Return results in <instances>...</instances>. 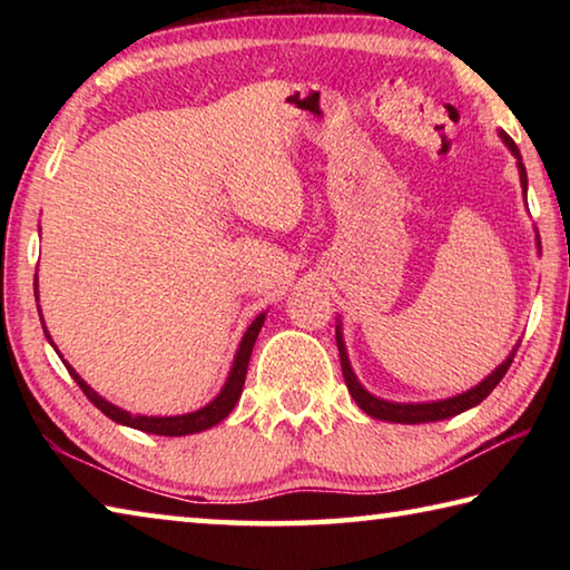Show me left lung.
<instances>
[{"label":"left lung","mask_w":570,"mask_h":570,"mask_svg":"<svg viewBox=\"0 0 570 570\" xmlns=\"http://www.w3.org/2000/svg\"><path fill=\"white\" fill-rule=\"evenodd\" d=\"M500 138L508 146V150L513 153L518 158V173H520V186H523V193L528 190V176H525V166H523V158H520V150L510 138L508 132L500 130ZM535 244L540 248V238H535ZM336 346H340V360H342V374H344V382H346V390L354 397V402L360 404V410H364L370 417L374 420H384V422H400V424H420V422H438V420H448V417H455V414L465 412L470 407H475L482 400L488 397L490 392H493L500 380L505 377L510 362H513L515 350L510 352L508 360L498 366L493 374H488L485 380H482L478 387H472L462 394H455V397L450 400H440V402H387V400H380L374 397V394L366 392L360 380H356V374L352 372V364H350V356H346V346L342 340V332L340 326H336Z\"/></svg>","instance_id":"left-lung-1"}]
</instances>
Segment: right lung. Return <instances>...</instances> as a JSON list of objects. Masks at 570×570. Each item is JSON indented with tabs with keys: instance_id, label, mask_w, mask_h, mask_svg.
Wrapping results in <instances>:
<instances>
[{
	"instance_id": "1",
	"label": "right lung",
	"mask_w": 570,
	"mask_h": 570,
	"mask_svg": "<svg viewBox=\"0 0 570 570\" xmlns=\"http://www.w3.org/2000/svg\"><path fill=\"white\" fill-rule=\"evenodd\" d=\"M35 298H37V274H35ZM42 320V314H40ZM266 314H258L254 322L244 334V340H240L236 356H234V366H230L228 372V380L224 384V390L218 392L216 400H210L206 407H200L196 412H188V414H173V417H148V414H130L120 407H115L112 402H108L105 397H100L98 392H95L88 382H85L80 374H77L70 364L65 360L67 372L72 374V380L80 384V390L88 394V400L98 407L102 414H108L112 422L125 424V428H132V430H140V432H150V435H166V438H180V435H196V432H204L208 428H214L220 420H226L230 410L236 407V402L240 397V392H244V382H246V370H248V360H250V352H254V344H256V336L262 332ZM42 330L45 336L50 340L52 344V336L47 332V326L42 322ZM55 346V344H52ZM57 352V346H55ZM60 354V352H57ZM62 356V354H60Z\"/></svg>"
}]
</instances>
